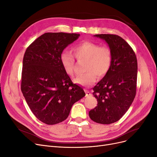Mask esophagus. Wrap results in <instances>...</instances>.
<instances>
[{"instance_id":"1","label":"esophagus","mask_w":157,"mask_h":157,"mask_svg":"<svg viewBox=\"0 0 157 157\" xmlns=\"http://www.w3.org/2000/svg\"><path fill=\"white\" fill-rule=\"evenodd\" d=\"M85 92H86V96H90V95H91V93H90L88 91V90H85Z\"/></svg>"}]
</instances>
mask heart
Returning <instances> with one entry per match:
<instances>
[{
    "label": "heart",
    "instance_id": "b5f03b06",
    "mask_svg": "<svg viewBox=\"0 0 157 157\" xmlns=\"http://www.w3.org/2000/svg\"><path fill=\"white\" fill-rule=\"evenodd\" d=\"M73 52L77 59H87L85 66L86 73L78 75L74 79L75 82L80 86H90L96 81L97 75L99 78H102L111 69L112 52L108 46L84 40L75 45ZM60 62L65 73L73 77L75 60L72 54L67 50L63 51L60 54Z\"/></svg>",
    "mask_w": 157,
    "mask_h": 157
}]
</instances>
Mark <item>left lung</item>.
<instances>
[{
	"instance_id": "obj_1",
	"label": "left lung",
	"mask_w": 157,
	"mask_h": 157,
	"mask_svg": "<svg viewBox=\"0 0 157 157\" xmlns=\"http://www.w3.org/2000/svg\"><path fill=\"white\" fill-rule=\"evenodd\" d=\"M112 52L110 71L93 88L98 105L89 111L91 119L109 124L120 120L134 101L136 94L137 62L135 52L121 36L100 34Z\"/></svg>"
}]
</instances>
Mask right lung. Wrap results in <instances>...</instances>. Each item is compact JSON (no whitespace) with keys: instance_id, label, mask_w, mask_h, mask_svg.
Listing matches in <instances>:
<instances>
[{"instance_id":"1","label":"right lung","mask_w":157,"mask_h":157,"mask_svg":"<svg viewBox=\"0 0 157 157\" xmlns=\"http://www.w3.org/2000/svg\"><path fill=\"white\" fill-rule=\"evenodd\" d=\"M80 34L46 33L27 48L23 59L21 90L35 116L46 124L65 121L73 104L85 96L60 62V54Z\"/></svg>"}]
</instances>
